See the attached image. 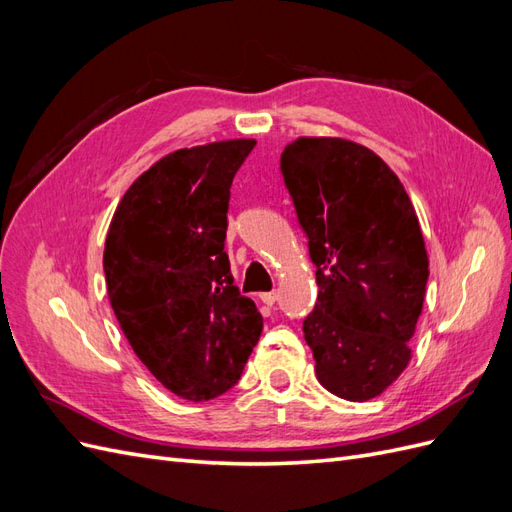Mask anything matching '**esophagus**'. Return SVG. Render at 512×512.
<instances>
[{
	"label": "esophagus",
	"instance_id": "1",
	"mask_svg": "<svg viewBox=\"0 0 512 512\" xmlns=\"http://www.w3.org/2000/svg\"><path fill=\"white\" fill-rule=\"evenodd\" d=\"M260 301L271 307V305L277 301V290H271V292H260Z\"/></svg>",
	"mask_w": 512,
	"mask_h": 512
}]
</instances>
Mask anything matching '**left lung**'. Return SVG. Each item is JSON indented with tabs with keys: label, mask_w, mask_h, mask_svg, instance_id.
I'll list each match as a JSON object with an SVG mask.
<instances>
[{
	"label": "left lung",
	"mask_w": 512,
	"mask_h": 512,
	"mask_svg": "<svg viewBox=\"0 0 512 512\" xmlns=\"http://www.w3.org/2000/svg\"><path fill=\"white\" fill-rule=\"evenodd\" d=\"M282 173L309 239L318 303L303 320L316 378L367 401L410 363L429 258L412 200L374 151L337 136H301Z\"/></svg>",
	"instance_id": "8db88e82"
}]
</instances>
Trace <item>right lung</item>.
Listing matches in <instances>:
<instances>
[{"mask_svg":"<svg viewBox=\"0 0 512 512\" xmlns=\"http://www.w3.org/2000/svg\"><path fill=\"white\" fill-rule=\"evenodd\" d=\"M254 145L232 138L168 153L130 185L108 226V301L138 359L181 399L235 386L262 333L224 252L232 177Z\"/></svg>","mask_w":512,"mask_h":512,"instance_id":"1","label":"right lung"}]
</instances>
